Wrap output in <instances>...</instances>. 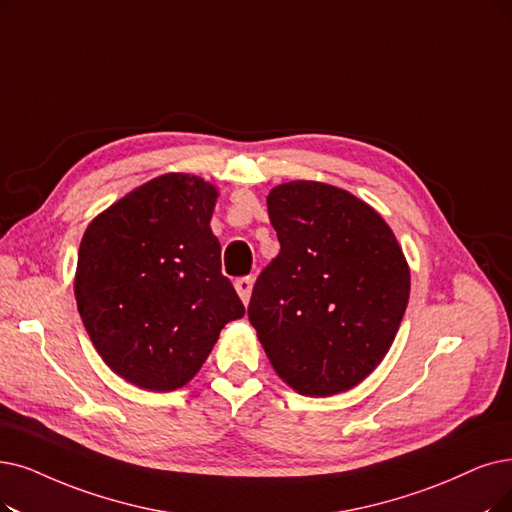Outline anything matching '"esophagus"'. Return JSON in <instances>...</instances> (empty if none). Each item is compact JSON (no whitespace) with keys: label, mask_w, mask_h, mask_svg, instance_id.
<instances>
[{"label":"esophagus","mask_w":512,"mask_h":512,"mask_svg":"<svg viewBox=\"0 0 512 512\" xmlns=\"http://www.w3.org/2000/svg\"><path fill=\"white\" fill-rule=\"evenodd\" d=\"M252 288H254V279L252 277H241L235 281V290L241 298L243 304L250 302V296H252Z\"/></svg>","instance_id":"obj_1"}]
</instances>
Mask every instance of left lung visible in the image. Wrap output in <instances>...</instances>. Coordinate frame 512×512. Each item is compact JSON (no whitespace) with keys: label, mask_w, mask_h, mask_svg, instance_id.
<instances>
[{"label":"left lung","mask_w":512,"mask_h":512,"mask_svg":"<svg viewBox=\"0 0 512 512\" xmlns=\"http://www.w3.org/2000/svg\"><path fill=\"white\" fill-rule=\"evenodd\" d=\"M279 254L248 317L277 376L304 397L351 391L391 349L410 300V264L363 199L317 180L271 189Z\"/></svg>","instance_id":"obj_1"}]
</instances>
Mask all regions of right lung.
<instances>
[{"label": "right lung", "instance_id": "1", "mask_svg": "<svg viewBox=\"0 0 512 512\" xmlns=\"http://www.w3.org/2000/svg\"><path fill=\"white\" fill-rule=\"evenodd\" d=\"M218 189L161 174L100 212L81 237L75 300L94 349L145 391L182 388L245 309L210 229Z\"/></svg>", "mask_w": 512, "mask_h": 512}]
</instances>
